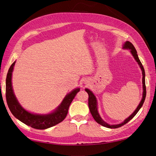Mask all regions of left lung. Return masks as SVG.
I'll return each instance as SVG.
<instances>
[{
    "label": "left lung",
    "mask_w": 156,
    "mask_h": 156,
    "mask_svg": "<svg viewBox=\"0 0 156 156\" xmlns=\"http://www.w3.org/2000/svg\"><path fill=\"white\" fill-rule=\"evenodd\" d=\"M122 49H129V50H130V52L131 53L132 55L133 56V58L137 62L139 66H140V67L142 71V76H143V78H142V84H143V94H142V98H141V101L140 102V104H139V105L137 106V108L135 109L133 113L129 116L128 118L126 119L123 122H121V123L116 124V125L108 124L107 122H106L105 121H103V119L101 118V115L98 113V102H97V98H96V97H95V95L90 90H89V89H88V88H85L86 92H87L88 94V107H89V109H90V113H91L92 116L93 117L94 120L97 121L98 124L101 125L102 126H103V127L110 128V129H116V128L120 127H121V126L127 123V122H128L130 120H131V119L135 117V115L137 113V112L140 111V109L141 108L142 105H143L144 102L145 101V97H146V87H145V69L144 68L143 65H142V64L140 60V59H139L136 49H135L133 45L132 44L131 42H129L128 41H125L123 45H122Z\"/></svg>",
    "instance_id": "left-lung-1"
}]
</instances>
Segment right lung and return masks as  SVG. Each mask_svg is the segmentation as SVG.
<instances>
[{
	"label": "right lung",
	"mask_w": 156,
	"mask_h": 156,
	"mask_svg": "<svg viewBox=\"0 0 156 156\" xmlns=\"http://www.w3.org/2000/svg\"><path fill=\"white\" fill-rule=\"evenodd\" d=\"M16 61L10 67L6 78V98L8 107L12 114L23 123L36 129H45L57 125L64 121L68 114V108L73 99L80 91L77 88L66 95L61 104L55 110L48 114L32 113L20 105L16 99L12 87V74Z\"/></svg>",
	"instance_id": "obj_1"
}]
</instances>
